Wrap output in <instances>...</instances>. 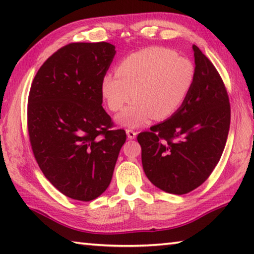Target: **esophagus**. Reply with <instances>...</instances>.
Segmentation results:
<instances>
[{
	"mask_svg": "<svg viewBox=\"0 0 254 254\" xmlns=\"http://www.w3.org/2000/svg\"><path fill=\"white\" fill-rule=\"evenodd\" d=\"M127 139L133 140V139H135L136 132L133 131V130H130V128H128V130H127Z\"/></svg>",
	"mask_w": 254,
	"mask_h": 254,
	"instance_id": "34e87169",
	"label": "esophagus"
}]
</instances>
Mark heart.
Here are the masks:
<instances>
[{"instance_id": "b5f03b06", "label": "heart", "mask_w": 254, "mask_h": 254, "mask_svg": "<svg viewBox=\"0 0 254 254\" xmlns=\"http://www.w3.org/2000/svg\"><path fill=\"white\" fill-rule=\"evenodd\" d=\"M195 81L190 60L165 48L152 47L128 55L117 67V74L101 80V93L111 111H121L135 98L117 123L137 127L150 119L165 120L186 101Z\"/></svg>"}]
</instances>
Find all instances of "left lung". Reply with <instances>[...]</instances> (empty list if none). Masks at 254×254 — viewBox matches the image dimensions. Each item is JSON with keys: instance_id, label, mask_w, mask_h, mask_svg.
Listing matches in <instances>:
<instances>
[{"instance_id": "left-lung-1", "label": "left lung", "mask_w": 254, "mask_h": 254, "mask_svg": "<svg viewBox=\"0 0 254 254\" xmlns=\"http://www.w3.org/2000/svg\"><path fill=\"white\" fill-rule=\"evenodd\" d=\"M195 81L171 117L137 135L144 174L169 194L194 190L220 161L230 130L231 109L224 83L209 59L192 45Z\"/></svg>"}]
</instances>
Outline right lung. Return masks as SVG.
Instances as JSON below:
<instances>
[{
  "label": "right lung",
  "mask_w": 254,
  "mask_h": 254,
  "mask_svg": "<svg viewBox=\"0 0 254 254\" xmlns=\"http://www.w3.org/2000/svg\"><path fill=\"white\" fill-rule=\"evenodd\" d=\"M117 51L109 42L69 44L46 60L32 81L28 130L46 178L69 198L89 201L112 180L124 130H110L101 80Z\"/></svg>",
  "instance_id": "right-lung-1"
}]
</instances>
